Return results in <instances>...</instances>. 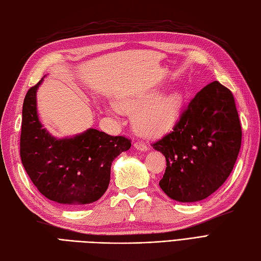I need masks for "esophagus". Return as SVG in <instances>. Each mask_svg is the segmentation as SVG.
<instances>
[{
  "label": "esophagus",
  "mask_w": 261,
  "mask_h": 261,
  "mask_svg": "<svg viewBox=\"0 0 261 261\" xmlns=\"http://www.w3.org/2000/svg\"><path fill=\"white\" fill-rule=\"evenodd\" d=\"M134 147L136 148V149H138V150H142V151H146V150H148V145L147 144H145L144 142H142V141H137V142H135V144H134Z\"/></svg>",
  "instance_id": "1"
}]
</instances>
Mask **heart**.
<instances>
[{
  "label": "heart",
  "mask_w": 261,
  "mask_h": 261,
  "mask_svg": "<svg viewBox=\"0 0 261 261\" xmlns=\"http://www.w3.org/2000/svg\"><path fill=\"white\" fill-rule=\"evenodd\" d=\"M154 99V94L119 98L117 106L126 113H135L134 125L145 136H158L168 130L179 116L184 95L179 91L171 92Z\"/></svg>",
  "instance_id": "b5f03b06"
}]
</instances>
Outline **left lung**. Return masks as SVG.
<instances>
[{
  "label": "left lung",
  "instance_id": "1",
  "mask_svg": "<svg viewBox=\"0 0 261 261\" xmlns=\"http://www.w3.org/2000/svg\"><path fill=\"white\" fill-rule=\"evenodd\" d=\"M166 158L160 181L171 199L207 198L229 177L241 146V126L233 95L215 81L195 95L173 130L151 144Z\"/></svg>",
  "mask_w": 261,
  "mask_h": 261
}]
</instances>
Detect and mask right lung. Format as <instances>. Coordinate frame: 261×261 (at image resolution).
Listing matches in <instances>:
<instances>
[{
    "label": "right lung",
    "instance_id": "1",
    "mask_svg": "<svg viewBox=\"0 0 261 261\" xmlns=\"http://www.w3.org/2000/svg\"><path fill=\"white\" fill-rule=\"evenodd\" d=\"M42 81L24 98L22 164L39 192L49 200L67 207L91 204L106 192L112 163L130 148V139L94 128L69 138L53 137L37 116L36 91Z\"/></svg>",
    "mask_w": 261,
    "mask_h": 261
}]
</instances>
